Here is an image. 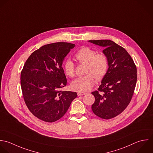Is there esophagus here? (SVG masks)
Masks as SVG:
<instances>
[{"instance_id": "1", "label": "esophagus", "mask_w": 153, "mask_h": 153, "mask_svg": "<svg viewBox=\"0 0 153 153\" xmlns=\"http://www.w3.org/2000/svg\"><path fill=\"white\" fill-rule=\"evenodd\" d=\"M86 92H77V95L78 96H82V95H86Z\"/></svg>"}]
</instances>
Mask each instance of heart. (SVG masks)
I'll return each instance as SVG.
<instances>
[{
  "label": "heart",
  "mask_w": 153,
  "mask_h": 153,
  "mask_svg": "<svg viewBox=\"0 0 153 153\" xmlns=\"http://www.w3.org/2000/svg\"><path fill=\"white\" fill-rule=\"evenodd\" d=\"M75 58L80 63L86 64L85 73L90 74L73 80L71 87L77 92H88L93 88L95 83V77L97 80H101L106 74L108 68L107 58L103 54H97L94 50L88 47L80 49L76 53ZM64 70L68 76H74V65L71 60L68 59L65 62Z\"/></svg>",
  "instance_id": "obj_1"
}]
</instances>
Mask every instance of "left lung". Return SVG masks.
<instances>
[{
	"instance_id": "8db88e82",
	"label": "left lung",
	"mask_w": 153,
	"mask_h": 153,
	"mask_svg": "<svg viewBox=\"0 0 153 153\" xmlns=\"http://www.w3.org/2000/svg\"><path fill=\"white\" fill-rule=\"evenodd\" d=\"M104 48L108 70L98 91L92 92L95 102L92 105L97 116L110 119L122 113L130 103L137 80L136 65L128 52L110 40H89Z\"/></svg>"
}]
</instances>
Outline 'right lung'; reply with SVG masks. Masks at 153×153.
<instances>
[{
  "label": "right lung",
  "mask_w": 153,
  "mask_h": 153,
  "mask_svg": "<svg viewBox=\"0 0 153 153\" xmlns=\"http://www.w3.org/2000/svg\"><path fill=\"white\" fill-rule=\"evenodd\" d=\"M74 47L66 42L45 45L33 52L23 67L21 86L24 101L30 112L43 121L61 119L77 96L75 92L61 90L67 83L62 65Z\"/></svg>",
  "instance_id": "obj_1"
}]
</instances>
